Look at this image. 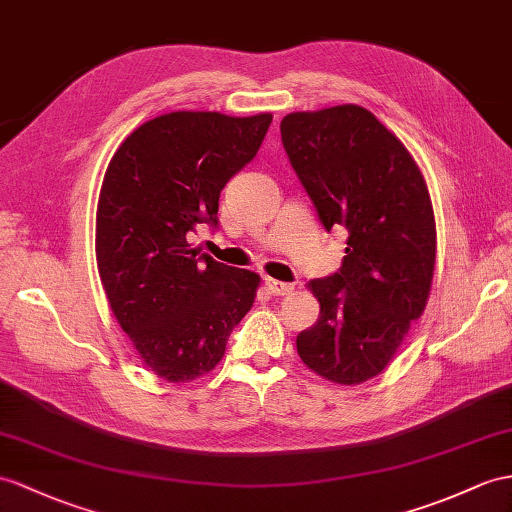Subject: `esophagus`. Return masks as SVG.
<instances>
[{"label":"esophagus","mask_w":512,"mask_h":512,"mask_svg":"<svg viewBox=\"0 0 512 512\" xmlns=\"http://www.w3.org/2000/svg\"><path fill=\"white\" fill-rule=\"evenodd\" d=\"M265 286H267V291L271 295H289L293 291V284L280 282V280H271V278L265 280Z\"/></svg>","instance_id":"34e87169"}]
</instances>
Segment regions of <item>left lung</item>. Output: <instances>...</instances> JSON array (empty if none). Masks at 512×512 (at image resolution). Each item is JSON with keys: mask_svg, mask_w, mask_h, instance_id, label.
Wrapping results in <instances>:
<instances>
[{"mask_svg": "<svg viewBox=\"0 0 512 512\" xmlns=\"http://www.w3.org/2000/svg\"><path fill=\"white\" fill-rule=\"evenodd\" d=\"M280 132L323 228L347 230L341 269L308 284L321 313L297 334V354L321 378L360 384L391 363L428 304V186L404 143L363 106L291 112Z\"/></svg>", "mask_w": 512, "mask_h": 512, "instance_id": "left-lung-1", "label": "left lung"}]
</instances>
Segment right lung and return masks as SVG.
Returning <instances> with one entry per match:
<instances>
[{
    "label": "right lung",
    "mask_w": 512,
    "mask_h": 512,
    "mask_svg": "<svg viewBox=\"0 0 512 512\" xmlns=\"http://www.w3.org/2000/svg\"><path fill=\"white\" fill-rule=\"evenodd\" d=\"M271 115L169 112L136 128L112 156L97 202L95 256L119 326L158 378L191 382L226 354L260 276L199 254L217 228L219 195L263 145Z\"/></svg>",
    "instance_id": "1"
}]
</instances>
